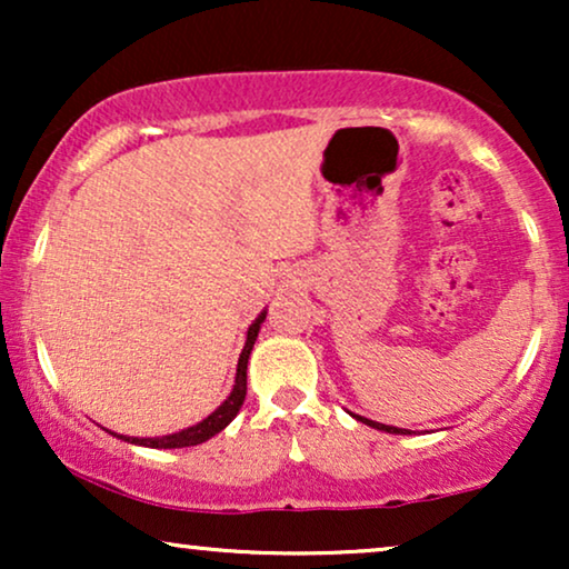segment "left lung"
<instances>
[{
	"label": "left lung",
	"mask_w": 569,
	"mask_h": 569,
	"mask_svg": "<svg viewBox=\"0 0 569 569\" xmlns=\"http://www.w3.org/2000/svg\"><path fill=\"white\" fill-rule=\"evenodd\" d=\"M357 417V415H355ZM360 419V422H365V425H370V427H376V430H383V432H399V435H409V430H399V427H388V425H380V422H370V419H365V417H357Z\"/></svg>",
	"instance_id": "8db88e82"
}]
</instances>
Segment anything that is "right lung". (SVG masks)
Listing matches in <instances>:
<instances>
[{"mask_svg": "<svg viewBox=\"0 0 569 569\" xmlns=\"http://www.w3.org/2000/svg\"><path fill=\"white\" fill-rule=\"evenodd\" d=\"M263 318L267 313H261L256 318L251 329H248V339H246V347L243 352H240V360H238V372H236V386H232V393L224 399V403L220 409H214L212 415L207 419H201L199 425L189 427V430H181L176 435H166V438H123L129 442H137V446H147V448H189V446H199V442H204L209 438H214L217 432H222L224 427H228L236 415L243 407L246 401V370H248V355H251L253 349V341L259 337V329L263 323ZM121 438V435H119Z\"/></svg>", "mask_w": 569, "mask_h": 569, "instance_id": "1", "label": "right lung"}]
</instances>
